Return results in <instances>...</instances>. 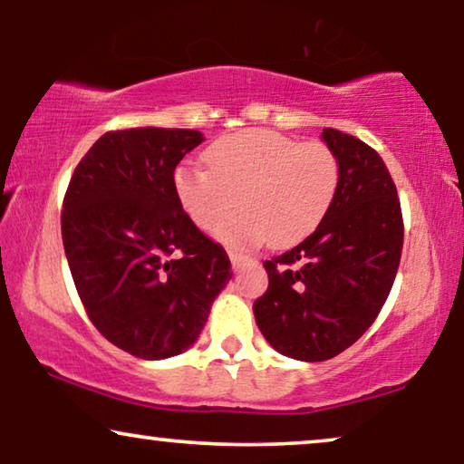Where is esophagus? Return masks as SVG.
<instances>
[{
  "label": "esophagus",
  "instance_id": "obj_1",
  "mask_svg": "<svg viewBox=\"0 0 464 464\" xmlns=\"http://www.w3.org/2000/svg\"><path fill=\"white\" fill-rule=\"evenodd\" d=\"M227 256H230V262H232L234 268H240V266H243V264L251 262L249 256H243V253H238V251H234V249L227 251Z\"/></svg>",
  "mask_w": 464,
  "mask_h": 464
}]
</instances>
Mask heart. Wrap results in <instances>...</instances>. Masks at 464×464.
<instances>
[{"label": "heart", "mask_w": 464, "mask_h": 464, "mask_svg": "<svg viewBox=\"0 0 464 464\" xmlns=\"http://www.w3.org/2000/svg\"><path fill=\"white\" fill-rule=\"evenodd\" d=\"M205 158L208 167L183 162L173 170V192L183 213L207 232L243 206V214L218 225L227 245L302 243L332 211L340 188V162L329 145L275 130L224 135Z\"/></svg>", "instance_id": "obj_1"}]
</instances>
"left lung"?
Masks as SVG:
<instances>
[{
	"instance_id": "left-lung-1",
	"label": "left lung",
	"mask_w": 464,
	"mask_h": 464,
	"mask_svg": "<svg viewBox=\"0 0 464 464\" xmlns=\"http://www.w3.org/2000/svg\"><path fill=\"white\" fill-rule=\"evenodd\" d=\"M323 141L340 162L332 211L300 245L264 262L268 289L253 304L259 332L285 357L332 359L376 321L395 281L403 218L376 150L335 129Z\"/></svg>"
}]
</instances>
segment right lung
I'll use <instances>...</instances> for the list:
<instances>
[{"mask_svg": "<svg viewBox=\"0 0 464 464\" xmlns=\"http://www.w3.org/2000/svg\"><path fill=\"white\" fill-rule=\"evenodd\" d=\"M192 129L110 130L75 167L61 234L75 289L99 334L139 359L189 348L232 278L224 246L183 213L173 170Z\"/></svg>", "mask_w": 464, "mask_h": 464, "instance_id": "obj_1", "label": "right lung"}]
</instances>
